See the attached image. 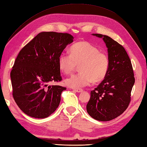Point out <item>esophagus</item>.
<instances>
[{
  "label": "esophagus",
  "mask_w": 147,
  "mask_h": 147,
  "mask_svg": "<svg viewBox=\"0 0 147 147\" xmlns=\"http://www.w3.org/2000/svg\"><path fill=\"white\" fill-rule=\"evenodd\" d=\"M74 90L76 91V92H78V93H80V92H82L83 90L82 89H74Z\"/></svg>",
  "instance_id": "esophagus-1"
}]
</instances>
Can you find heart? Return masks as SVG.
Segmentation results:
<instances>
[{"label": "heart", "instance_id": "b5f03b06", "mask_svg": "<svg viewBox=\"0 0 147 147\" xmlns=\"http://www.w3.org/2000/svg\"><path fill=\"white\" fill-rule=\"evenodd\" d=\"M70 55L62 53L58 58L60 70L66 75L70 74L79 65L80 72L67 78L65 82L72 88H82L92 82L104 79L109 67L107 55L99 51L98 48L86 41H79L70 48Z\"/></svg>", "mask_w": 147, "mask_h": 147}]
</instances>
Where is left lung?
I'll list each match as a JSON object with an SVG mask.
<instances>
[{
  "label": "left lung",
  "instance_id": "obj_1",
  "mask_svg": "<svg viewBox=\"0 0 147 147\" xmlns=\"http://www.w3.org/2000/svg\"><path fill=\"white\" fill-rule=\"evenodd\" d=\"M102 38L107 48L109 67L106 76L90 92L86 109L94 119L112 120L125 111L131 100L135 84L133 67L125 48L108 36L92 34Z\"/></svg>",
  "mask_w": 147,
  "mask_h": 147
}]
</instances>
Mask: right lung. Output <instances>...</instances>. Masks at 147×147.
<instances>
[{"instance_id": "add662e5", "label": "right lung", "mask_w": 147, "mask_h": 147, "mask_svg": "<svg viewBox=\"0 0 147 147\" xmlns=\"http://www.w3.org/2000/svg\"><path fill=\"white\" fill-rule=\"evenodd\" d=\"M74 38L68 33L41 32L19 52L11 79L13 97L26 115L45 118L59 106L67 89L48 84L61 80L58 58Z\"/></svg>"}]
</instances>
